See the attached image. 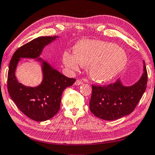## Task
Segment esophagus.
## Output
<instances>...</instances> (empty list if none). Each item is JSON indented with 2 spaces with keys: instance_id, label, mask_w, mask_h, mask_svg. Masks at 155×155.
Returning <instances> with one entry per match:
<instances>
[{
  "instance_id": "34e87169",
  "label": "esophagus",
  "mask_w": 155,
  "mask_h": 155,
  "mask_svg": "<svg viewBox=\"0 0 155 155\" xmlns=\"http://www.w3.org/2000/svg\"><path fill=\"white\" fill-rule=\"evenodd\" d=\"M83 84V81L80 80V79H78L75 81L74 83V85H82Z\"/></svg>"
}]
</instances>
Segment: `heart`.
Segmentation results:
<instances>
[{"label":"heart","instance_id":"b5f03b06","mask_svg":"<svg viewBox=\"0 0 155 155\" xmlns=\"http://www.w3.org/2000/svg\"><path fill=\"white\" fill-rule=\"evenodd\" d=\"M63 62L65 66L77 70L79 64L88 67L93 80L108 82L117 77L127 65L124 50L114 44L98 40H81L74 47V54L65 52Z\"/></svg>","mask_w":155,"mask_h":155}]
</instances>
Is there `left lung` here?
<instances>
[{
	"label": "left lung",
	"mask_w": 155,
	"mask_h": 155,
	"mask_svg": "<svg viewBox=\"0 0 155 155\" xmlns=\"http://www.w3.org/2000/svg\"><path fill=\"white\" fill-rule=\"evenodd\" d=\"M148 81L145 62L143 72L137 83L124 86L121 80L104 86L92 85L90 102L91 112L98 118L115 120L128 115L134 111L145 91Z\"/></svg>",
	"instance_id": "obj_1"
}]
</instances>
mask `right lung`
<instances>
[{"label":"right lung","instance_id":"right-lung-1","mask_svg":"<svg viewBox=\"0 0 155 155\" xmlns=\"http://www.w3.org/2000/svg\"><path fill=\"white\" fill-rule=\"evenodd\" d=\"M58 36L39 37L20 47L13 54L9 65L7 89L12 101L28 117L37 122L52 118L59 111L63 91L72 86L75 78H68L51 67L48 62L38 58L46 45ZM20 58H36L42 62L43 80L35 88L18 82L15 72Z\"/></svg>","mask_w":155,"mask_h":155}]
</instances>
